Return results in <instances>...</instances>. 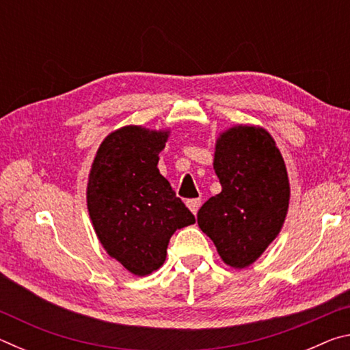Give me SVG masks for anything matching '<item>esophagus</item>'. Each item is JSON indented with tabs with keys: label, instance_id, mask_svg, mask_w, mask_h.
I'll use <instances>...</instances> for the list:
<instances>
[{
	"label": "esophagus",
	"instance_id": "1",
	"mask_svg": "<svg viewBox=\"0 0 350 350\" xmlns=\"http://www.w3.org/2000/svg\"><path fill=\"white\" fill-rule=\"evenodd\" d=\"M200 204H202V202H200V199H188L187 200V206H188L189 210H191L193 215H196Z\"/></svg>",
	"mask_w": 350,
	"mask_h": 350
}]
</instances>
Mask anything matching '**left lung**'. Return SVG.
<instances>
[{
  "label": "left lung",
  "mask_w": 350,
  "mask_h": 350,
  "mask_svg": "<svg viewBox=\"0 0 350 350\" xmlns=\"http://www.w3.org/2000/svg\"><path fill=\"white\" fill-rule=\"evenodd\" d=\"M215 173L222 191L200 206L198 224L234 269L253 264L286 219L290 187L284 159L259 126H233L216 142Z\"/></svg>",
  "instance_id": "8db88e82"
}]
</instances>
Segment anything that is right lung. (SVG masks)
Wrapping results in <instances>:
<instances>
[{
    "mask_svg": "<svg viewBox=\"0 0 350 350\" xmlns=\"http://www.w3.org/2000/svg\"><path fill=\"white\" fill-rule=\"evenodd\" d=\"M168 131L123 126L106 137L92 162L88 211L111 258L137 276L165 262L176 230L196 222L159 173Z\"/></svg>",
    "mask_w": 350,
    "mask_h": 350,
    "instance_id": "add662e5",
    "label": "right lung"
}]
</instances>
